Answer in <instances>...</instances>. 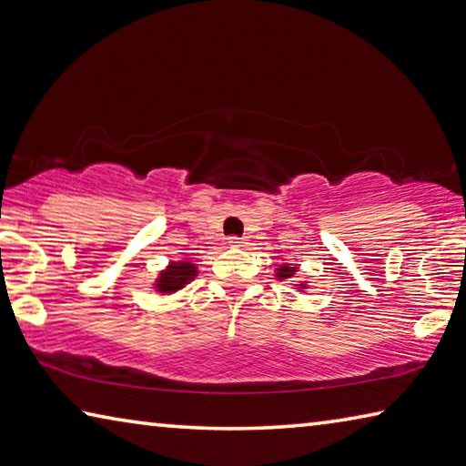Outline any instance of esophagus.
I'll list each match as a JSON object with an SVG mask.
<instances>
[{"instance_id": "34e87169", "label": "esophagus", "mask_w": 466, "mask_h": 466, "mask_svg": "<svg viewBox=\"0 0 466 466\" xmlns=\"http://www.w3.org/2000/svg\"><path fill=\"white\" fill-rule=\"evenodd\" d=\"M229 245H231V248H241V245H243L241 237H229Z\"/></svg>"}]
</instances>
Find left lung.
<instances>
[{"label": "left lung", "instance_id": "8db88e82", "mask_svg": "<svg viewBox=\"0 0 466 466\" xmlns=\"http://www.w3.org/2000/svg\"><path fill=\"white\" fill-rule=\"evenodd\" d=\"M294 271H296V269H289L288 266H284L282 269H279V274H278V278H289V276H292V274H294Z\"/></svg>", "mask_w": 466, "mask_h": 466}]
</instances>
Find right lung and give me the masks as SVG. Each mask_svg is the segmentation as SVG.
Listing matches in <instances>:
<instances>
[{
    "mask_svg": "<svg viewBox=\"0 0 466 466\" xmlns=\"http://www.w3.org/2000/svg\"><path fill=\"white\" fill-rule=\"evenodd\" d=\"M192 276H197V269L195 266H190V263H174V266H170L168 271H164V274L160 276V279H157V288H160V292H177V289H180L184 284L190 282Z\"/></svg>",
    "mask_w": 466,
    "mask_h": 466,
    "instance_id": "1",
    "label": "right lung"
}]
</instances>
